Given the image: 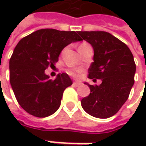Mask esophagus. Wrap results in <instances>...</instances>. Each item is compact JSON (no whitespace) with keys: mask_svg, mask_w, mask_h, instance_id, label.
<instances>
[{"mask_svg":"<svg viewBox=\"0 0 146 146\" xmlns=\"http://www.w3.org/2000/svg\"><path fill=\"white\" fill-rule=\"evenodd\" d=\"M73 85L74 86H79V85H81V83L80 82H73Z\"/></svg>","mask_w":146,"mask_h":146,"instance_id":"esophagus-1","label":"esophagus"}]
</instances>
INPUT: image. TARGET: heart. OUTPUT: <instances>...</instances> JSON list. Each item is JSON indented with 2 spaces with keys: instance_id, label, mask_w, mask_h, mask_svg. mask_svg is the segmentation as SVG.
<instances>
[{
  "instance_id": "b5f03b06",
  "label": "heart",
  "mask_w": 146,
  "mask_h": 146,
  "mask_svg": "<svg viewBox=\"0 0 146 146\" xmlns=\"http://www.w3.org/2000/svg\"><path fill=\"white\" fill-rule=\"evenodd\" d=\"M85 44H86V43H83L82 44H80V46H82V45H85ZM79 72H80V70H76V69H70V70H68V73H69L70 75H72V76H77Z\"/></svg>"
}]
</instances>
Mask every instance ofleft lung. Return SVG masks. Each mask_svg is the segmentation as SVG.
I'll list each match as a JSON object with an SVG mask.
<instances>
[{
  "label": "left lung",
  "mask_w": 146,
  "mask_h": 146,
  "mask_svg": "<svg viewBox=\"0 0 146 146\" xmlns=\"http://www.w3.org/2000/svg\"><path fill=\"white\" fill-rule=\"evenodd\" d=\"M81 40L91 44L94 62L89 68V78L101 79L100 85H91L88 96L81 101L83 109L98 118L115 115L129 98L134 84L136 66L129 48L105 31H78Z\"/></svg>",
  "instance_id": "obj_1"
}]
</instances>
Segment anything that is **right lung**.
Returning a JSON list of instances; mask_svg holds the SVG:
<instances>
[{
	"label": "right lung",
	"mask_w": 146,
	"mask_h": 146,
	"mask_svg": "<svg viewBox=\"0 0 146 146\" xmlns=\"http://www.w3.org/2000/svg\"><path fill=\"white\" fill-rule=\"evenodd\" d=\"M78 34L42 29L23 38L16 45L9 62L10 83L17 101L28 113L45 117L59 108L63 91L73 82L64 73L51 80L44 70L54 67L67 45L81 40Z\"/></svg>",
	"instance_id": "1"
}]
</instances>
